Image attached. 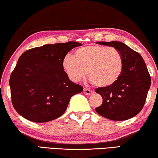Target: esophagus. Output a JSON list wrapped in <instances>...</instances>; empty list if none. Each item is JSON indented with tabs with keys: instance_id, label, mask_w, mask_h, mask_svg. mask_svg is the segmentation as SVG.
<instances>
[{
	"instance_id": "1",
	"label": "esophagus",
	"mask_w": 158,
	"mask_h": 158,
	"mask_svg": "<svg viewBox=\"0 0 158 158\" xmlns=\"http://www.w3.org/2000/svg\"><path fill=\"white\" fill-rule=\"evenodd\" d=\"M84 93L85 95H90L93 93V90L89 89H88V88H84Z\"/></svg>"
}]
</instances>
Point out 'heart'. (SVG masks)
I'll return each instance as SVG.
<instances>
[{
    "label": "heart",
    "instance_id": "b5f03b06",
    "mask_svg": "<svg viewBox=\"0 0 158 158\" xmlns=\"http://www.w3.org/2000/svg\"><path fill=\"white\" fill-rule=\"evenodd\" d=\"M63 67L69 78L79 81L86 74L93 84L109 86L116 83L123 70V58L116 48L88 45L74 52V56L68 54L63 60Z\"/></svg>",
    "mask_w": 158,
    "mask_h": 158
}]
</instances>
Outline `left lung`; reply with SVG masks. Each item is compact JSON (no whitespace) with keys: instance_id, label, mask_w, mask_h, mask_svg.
I'll return each mask as SVG.
<instances>
[{"instance_id":"1","label":"left lung","mask_w":158,"mask_h":158,"mask_svg":"<svg viewBox=\"0 0 158 158\" xmlns=\"http://www.w3.org/2000/svg\"><path fill=\"white\" fill-rule=\"evenodd\" d=\"M116 48L123 58V70L118 81L95 92L102 98L95 108L100 116L112 121H125L137 115L143 109L151 86V76L141 56L121 42H98Z\"/></svg>"}]
</instances>
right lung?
Instances as JSON below:
<instances>
[{
	"label": "right lung",
	"instance_id": "1",
	"mask_svg": "<svg viewBox=\"0 0 158 158\" xmlns=\"http://www.w3.org/2000/svg\"><path fill=\"white\" fill-rule=\"evenodd\" d=\"M79 42L45 44L26 50L18 60L10 78L12 105L21 116L45 123L65 113L72 96L83 91L69 79L63 60Z\"/></svg>",
	"mask_w": 158,
	"mask_h": 158
}]
</instances>
